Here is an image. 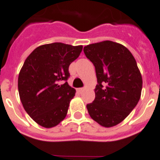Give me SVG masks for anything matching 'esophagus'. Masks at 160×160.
I'll list each match as a JSON object with an SVG mask.
<instances>
[{
	"instance_id": "obj_1",
	"label": "esophagus",
	"mask_w": 160,
	"mask_h": 160,
	"mask_svg": "<svg viewBox=\"0 0 160 160\" xmlns=\"http://www.w3.org/2000/svg\"><path fill=\"white\" fill-rule=\"evenodd\" d=\"M83 90H84V88H78V89H77V91H78V92H81Z\"/></svg>"
}]
</instances>
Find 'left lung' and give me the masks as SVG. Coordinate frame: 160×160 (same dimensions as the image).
I'll list each match as a JSON object with an SVG mask.
<instances>
[{"label": "left lung", "instance_id": "obj_1", "mask_svg": "<svg viewBox=\"0 0 160 160\" xmlns=\"http://www.w3.org/2000/svg\"><path fill=\"white\" fill-rule=\"evenodd\" d=\"M84 54L95 67V99L87 104L88 114L100 125L110 128L122 122L141 98L142 78L129 50L111 41L91 44Z\"/></svg>", "mask_w": 160, "mask_h": 160}]
</instances>
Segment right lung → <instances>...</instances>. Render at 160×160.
Segmentation results:
<instances>
[{
  "label": "right lung",
  "instance_id": "add662e5",
  "mask_svg": "<svg viewBox=\"0 0 160 160\" xmlns=\"http://www.w3.org/2000/svg\"><path fill=\"white\" fill-rule=\"evenodd\" d=\"M82 45L52 43L37 47L27 58L18 75V88L24 110L39 125H58L68 114L76 89L70 86V64Z\"/></svg>",
  "mask_w": 160,
  "mask_h": 160
}]
</instances>
